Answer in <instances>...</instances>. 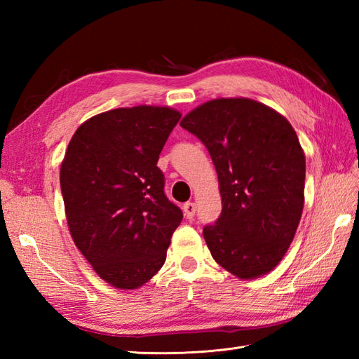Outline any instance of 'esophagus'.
I'll use <instances>...</instances> for the list:
<instances>
[{
    "instance_id": "34e87169",
    "label": "esophagus",
    "mask_w": 359,
    "mask_h": 359,
    "mask_svg": "<svg viewBox=\"0 0 359 359\" xmlns=\"http://www.w3.org/2000/svg\"><path fill=\"white\" fill-rule=\"evenodd\" d=\"M184 212L187 219H193L196 215V203L194 202H187L184 205Z\"/></svg>"
}]
</instances>
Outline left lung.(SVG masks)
Wrapping results in <instances>:
<instances>
[{
  "instance_id": "8db88e82",
  "label": "left lung",
  "mask_w": 359,
  "mask_h": 359,
  "mask_svg": "<svg viewBox=\"0 0 359 359\" xmlns=\"http://www.w3.org/2000/svg\"><path fill=\"white\" fill-rule=\"evenodd\" d=\"M180 126L207 147L222 212L203 228L215 261L236 278L270 273L285 256L304 208L306 154L290 121L245 97L197 106Z\"/></svg>"
}]
</instances>
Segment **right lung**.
Listing matches in <instances>:
<instances>
[{
	"instance_id": "add662e5",
	"label": "right lung",
	"mask_w": 359,
	"mask_h": 359,
	"mask_svg": "<svg viewBox=\"0 0 359 359\" xmlns=\"http://www.w3.org/2000/svg\"><path fill=\"white\" fill-rule=\"evenodd\" d=\"M182 114L140 104L88 118L67 144L60 187L67 226L94 271L135 290L162 269L182 211L166 199L158 154Z\"/></svg>"
}]
</instances>
